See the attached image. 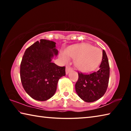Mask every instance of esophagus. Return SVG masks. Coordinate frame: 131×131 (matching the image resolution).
Instances as JSON below:
<instances>
[{
  "mask_svg": "<svg viewBox=\"0 0 131 131\" xmlns=\"http://www.w3.org/2000/svg\"><path fill=\"white\" fill-rule=\"evenodd\" d=\"M72 70V68L69 67V66H66V74H68L69 73V72Z\"/></svg>",
  "mask_w": 131,
  "mask_h": 131,
  "instance_id": "1",
  "label": "esophagus"
}]
</instances>
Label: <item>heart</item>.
<instances>
[{"mask_svg":"<svg viewBox=\"0 0 131 131\" xmlns=\"http://www.w3.org/2000/svg\"><path fill=\"white\" fill-rule=\"evenodd\" d=\"M60 55L63 62L67 63L70 58L74 59V65L83 72H90L96 69L102 59V51L90 44L72 46Z\"/></svg>","mask_w":131,"mask_h":131,"instance_id":"1","label":"heart"}]
</instances>
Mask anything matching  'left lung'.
<instances>
[{
  "label": "left lung",
  "mask_w": 131,
  "mask_h": 131,
  "mask_svg": "<svg viewBox=\"0 0 131 131\" xmlns=\"http://www.w3.org/2000/svg\"><path fill=\"white\" fill-rule=\"evenodd\" d=\"M79 79L75 85L79 96L86 102H93L102 97L107 90L110 76V67L105 50L99 69L91 74L78 73Z\"/></svg>",
  "instance_id": "1"
}]
</instances>
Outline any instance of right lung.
<instances>
[{
    "label": "right lung",
    "instance_id": "right-lung-1",
    "mask_svg": "<svg viewBox=\"0 0 131 131\" xmlns=\"http://www.w3.org/2000/svg\"><path fill=\"white\" fill-rule=\"evenodd\" d=\"M52 41L41 39L25 50L20 65V77L26 92L35 100L47 101L55 94L57 84L65 76V67L51 62L58 51Z\"/></svg>",
    "mask_w": 131,
    "mask_h": 131
}]
</instances>
